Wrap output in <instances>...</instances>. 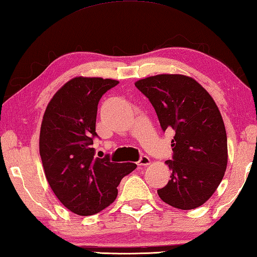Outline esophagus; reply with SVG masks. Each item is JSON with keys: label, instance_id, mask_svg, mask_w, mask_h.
I'll use <instances>...</instances> for the list:
<instances>
[{"label": "esophagus", "instance_id": "obj_1", "mask_svg": "<svg viewBox=\"0 0 257 257\" xmlns=\"http://www.w3.org/2000/svg\"><path fill=\"white\" fill-rule=\"evenodd\" d=\"M139 166H149L150 163H151V160H150L149 157L147 156H142L139 160Z\"/></svg>", "mask_w": 257, "mask_h": 257}]
</instances>
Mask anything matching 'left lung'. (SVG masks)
Wrapping results in <instances>:
<instances>
[{
    "instance_id": "8db88e82",
    "label": "left lung",
    "mask_w": 257,
    "mask_h": 257,
    "mask_svg": "<svg viewBox=\"0 0 257 257\" xmlns=\"http://www.w3.org/2000/svg\"><path fill=\"white\" fill-rule=\"evenodd\" d=\"M135 86L156 109L163 132H176L172 159L166 161L171 179L159 189V197L183 210L204 205L224 178L228 159L225 124L215 100L183 75L151 76Z\"/></svg>"
}]
</instances>
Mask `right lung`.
I'll return each instance as SVG.
<instances>
[{"instance_id": "1", "label": "right lung", "mask_w": 257, "mask_h": 257, "mask_svg": "<svg viewBox=\"0 0 257 257\" xmlns=\"http://www.w3.org/2000/svg\"><path fill=\"white\" fill-rule=\"evenodd\" d=\"M117 80L76 77L53 95L43 115L39 150L53 193L79 216L97 214L117 197L122 179L135 163L95 158L98 101Z\"/></svg>"}]
</instances>
